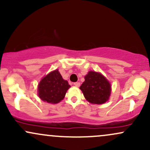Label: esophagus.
I'll use <instances>...</instances> for the list:
<instances>
[{
    "label": "esophagus",
    "instance_id": "1",
    "mask_svg": "<svg viewBox=\"0 0 150 150\" xmlns=\"http://www.w3.org/2000/svg\"><path fill=\"white\" fill-rule=\"evenodd\" d=\"M74 85H75V87H80V82H75V83H74Z\"/></svg>",
    "mask_w": 150,
    "mask_h": 150
}]
</instances>
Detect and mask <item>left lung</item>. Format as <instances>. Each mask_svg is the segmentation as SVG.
Here are the masks:
<instances>
[{
	"instance_id": "8db88e82",
	"label": "left lung",
	"mask_w": 150,
	"mask_h": 150,
	"mask_svg": "<svg viewBox=\"0 0 150 150\" xmlns=\"http://www.w3.org/2000/svg\"><path fill=\"white\" fill-rule=\"evenodd\" d=\"M84 97L91 104H102L111 95V84L102 74L89 71L85 77V82L80 86Z\"/></svg>"
}]
</instances>
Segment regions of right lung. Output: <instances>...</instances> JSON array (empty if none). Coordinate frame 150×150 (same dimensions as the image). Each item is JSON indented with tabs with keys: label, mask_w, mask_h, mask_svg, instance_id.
I'll use <instances>...</instances> for the list:
<instances>
[{
	"label": "right lung",
	"mask_w": 150,
	"mask_h": 150,
	"mask_svg": "<svg viewBox=\"0 0 150 150\" xmlns=\"http://www.w3.org/2000/svg\"><path fill=\"white\" fill-rule=\"evenodd\" d=\"M70 87L68 81L63 80L58 70H55L44 77L38 85V95L42 101L58 104L64 99Z\"/></svg>",
	"instance_id": "add662e5"
}]
</instances>
